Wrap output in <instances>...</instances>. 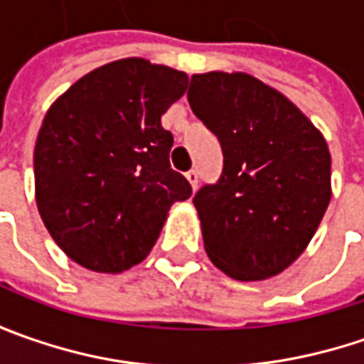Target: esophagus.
Masks as SVG:
<instances>
[{
    "label": "esophagus",
    "instance_id": "obj_1",
    "mask_svg": "<svg viewBox=\"0 0 364 364\" xmlns=\"http://www.w3.org/2000/svg\"><path fill=\"white\" fill-rule=\"evenodd\" d=\"M186 178H188L192 188H198V172H196V170H188V172H186Z\"/></svg>",
    "mask_w": 364,
    "mask_h": 364
}]
</instances>
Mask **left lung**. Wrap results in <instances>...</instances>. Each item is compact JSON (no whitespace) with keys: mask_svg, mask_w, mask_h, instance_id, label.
Here are the masks:
<instances>
[{"mask_svg":"<svg viewBox=\"0 0 364 364\" xmlns=\"http://www.w3.org/2000/svg\"><path fill=\"white\" fill-rule=\"evenodd\" d=\"M188 103L223 147V172L194 194L204 249L241 282L300 257L330 203V151L294 103L243 73L192 75Z\"/></svg>","mask_w":364,"mask_h":364,"instance_id":"obj_1","label":"left lung"}]
</instances>
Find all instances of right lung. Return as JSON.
Returning <instances> with one entry per match:
<instances>
[{
	"label": "right lung",
	"mask_w": 364,
	"mask_h": 364,
	"mask_svg": "<svg viewBox=\"0 0 364 364\" xmlns=\"http://www.w3.org/2000/svg\"><path fill=\"white\" fill-rule=\"evenodd\" d=\"M188 85L180 70L125 58L77 80L50 107L34 149L36 203L78 265L119 273L144 261L170 206L192 186L170 168L161 115Z\"/></svg>",
	"instance_id": "add662e5"
}]
</instances>
